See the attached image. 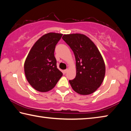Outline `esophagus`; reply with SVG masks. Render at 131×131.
<instances>
[{"label": "esophagus", "mask_w": 131, "mask_h": 131, "mask_svg": "<svg viewBox=\"0 0 131 131\" xmlns=\"http://www.w3.org/2000/svg\"><path fill=\"white\" fill-rule=\"evenodd\" d=\"M68 72V69H66V70H63V73L64 74H65V73H67Z\"/></svg>", "instance_id": "obj_1"}]
</instances>
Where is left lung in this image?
<instances>
[{
  "mask_svg": "<svg viewBox=\"0 0 131 131\" xmlns=\"http://www.w3.org/2000/svg\"><path fill=\"white\" fill-rule=\"evenodd\" d=\"M62 39L70 46L76 58V76L69 80L71 87L80 95L92 94L101 85L105 75V64L100 51L83 34L64 35Z\"/></svg>",
  "mask_w": 131,
  "mask_h": 131,
  "instance_id": "8db88e82",
  "label": "left lung"
}]
</instances>
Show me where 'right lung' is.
Here are the masks:
<instances>
[{"label": "right lung", "instance_id": "obj_1", "mask_svg": "<svg viewBox=\"0 0 131 131\" xmlns=\"http://www.w3.org/2000/svg\"><path fill=\"white\" fill-rule=\"evenodd\" d=\"M62 34L50 32L44 35L32 46L24 63L28 83L37 91L46 92L52 90L62 76L57 67L54 57L55 46Z\"/></svg>", "mask_w": 131, "mask_h": 131}]
</instances>
